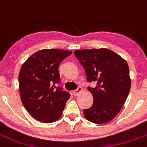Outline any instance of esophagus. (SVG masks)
Listing matches in <instances>:
<instances>
[{
	"instance_id": "1",
	"label": "esophagus",
	"mask_w": 147,
	"mask_h": 147,
	"mask_svg": "<svg viewBox=\"0 0 147 147\" xmlns=\"http://www.w3.org/2000/svg\"><path fill=\"white\" fill-rule=\"evenodd\" d=\"M82 90L83 89H82V88H81V87H78V88H77V89L74 90V96H78V94H80V93H81Z\"/></svg>"
}]
</instances>
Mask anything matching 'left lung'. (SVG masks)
<instances>
[{
	"label": "left lung",
	"instance_id": "obj_1",
	"mask_svg": "<svg viewBox=\"0 0 147 147\" xmlns=\"http://www.w3.org/2000/svg\"><path fill=\"white\" fill-rule=\"evenodd\" d=\"M74 54L85 69L87 81L96 84L88 88L94 103L84 110V117L98 124L111 121L121 111L131 88L127 62L108 49L76 50Z\"/></svg>",
	"mask_w": 147,
	"mask_h": 147
}]
</instances>
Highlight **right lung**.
Here are the masks:
<instances>
[{
	"label": "right lung",
	"instance_id": "add662e5",
	"mask_svg": "<svg viewBox=\"0 0 147 147\" xmlns=\"http://www.w3.org/2000/svg\"><path fill=\"white\" fill-rule=\"evenodd\" d=\"M71 53L62 49H43L31 55L21 66L18 76L21 101L35 119L49 123L61 117L70 95L56 86L60 81L58 69Z\"/></svg>",
	"mask_w": 147,
	"mask_h": 147
}]
</instances>
